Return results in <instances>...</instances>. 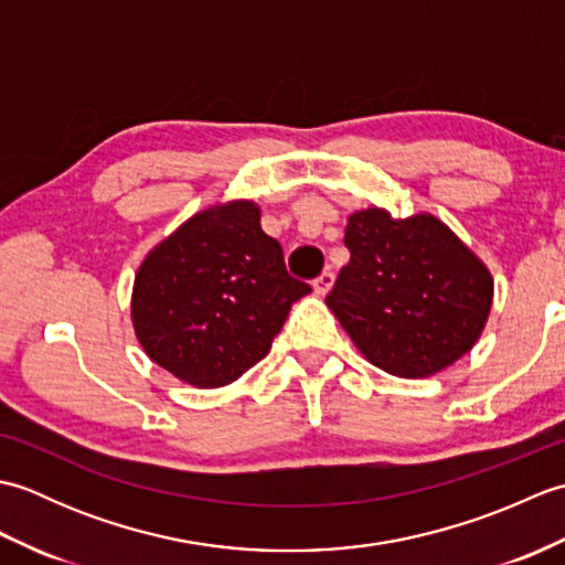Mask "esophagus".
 <instances>
[{"label":"esophagus","instance_id":"esophagus-1","mask_svg":"<svg viewBox=\"0 0 565 565\" xmlns=\"http://www.w3.org/2000/svg\"><path fill=\"white\" fill-rule=\"evenodd\" d=\"M332 284H334V274H332V271H322V274L318 276V279L313 281V289H316V294L326 296V294H330Z\"/></svg>","mask_w":565,"mask_h":565}]
</instances>
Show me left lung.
<instances>
[{"mask_svg":"<svg viewBox=\"0 0 565 565\" xmlns=\"http://www.w3.org/2000/svg\"><path fill=\"white\" fill-rule=\"evenodd\" d=\"M344 245L352 257L326 303L371 364L425 379L471 352L493 306V276L439 218L371 206L350 215Z\"/></svg>","mask_w":565,"mask_h":565,"instance_id":"obj_1","label":"left lung"}]
</instances>
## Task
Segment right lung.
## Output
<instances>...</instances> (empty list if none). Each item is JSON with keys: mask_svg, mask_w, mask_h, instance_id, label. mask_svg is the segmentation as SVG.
Segmentation results:
<instances>
[{"mask_svg": "<svg viewBox=\"0 0 565 565\" xmlns=\"http://www.w3.org/2000/svg\"><path fill=\"white\" fill-rule=\"evenodd\" d=\"M310 286L286 271L255 201L199 211L154 245L136 274L130 318L154 364L221 388L262 362Z\"/></svg>", "mask_w": 565, "mask_h": 565, "instance_id": "right-lung-1", "label": "right lung"}]
</instances>
